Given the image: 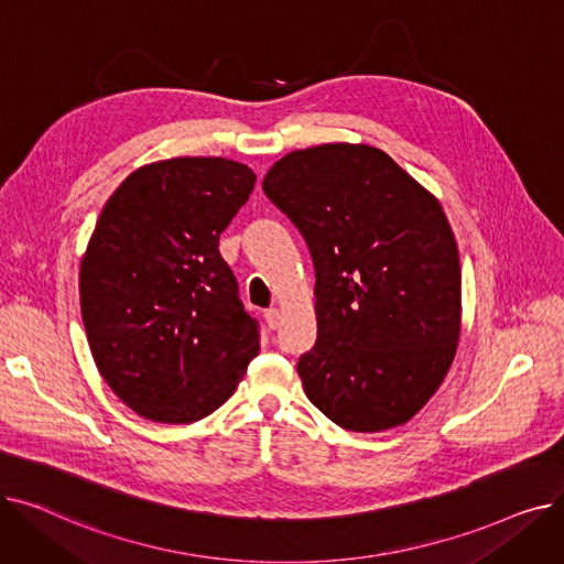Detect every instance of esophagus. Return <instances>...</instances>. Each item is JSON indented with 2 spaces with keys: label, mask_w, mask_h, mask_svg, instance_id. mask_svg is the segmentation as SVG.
<instances>
[{
  "label": "esophagus",
  "mask_w": 564,
  "mask_h": 564,
  "mask_svg": "<svg viewBox=\"0 0 564 564\" xmlns=\"http://www.w3.org/2000/svg\"><path fill=\"white\" fill-rule=\"evenodd\" d=\"M264 322H267V327H270V329H276L279 322H281V311L279 308H267L264 311Z\"/></svg>",
  "instance_id": "obj_1"
}]
</instances>
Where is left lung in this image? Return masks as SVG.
<instances>
[{
  "label": "left lung",
  "instance_id": "obj_1",
  "mask_svg": "<svg viewBox=\"0 0 564 564\" xmlns=\"http://www.w3.org/2000/svg\"><path fill=\"white\" fill-rule=\"evenodd\" d=\"M262 192L315 267L317 340L297 364L308 400L351 432L404 425L459 340V251L441 203L366 143L292 151Z\"/></svg>",
  "mask_w": 564,
  "mask_h": 564
}]
</instances>
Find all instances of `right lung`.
<instances>
[{
	"label": "right lung",
	"mask_w": 564,
	"mask_h": 564,
	"mask_svg": "<svg viewBox=\"0 0 564 564\" xmlns=\"http://www.w3.org/2000/svg\"><path fill=\"white\" fill-rule=\"evenodd\" d=\"M256 173L226 158H173L130 173L98 217L79 267L88 345L139 416L187 425L237 389L260 349L219 235Z\"/></svg>",
	"instance_id": "obj_1"
}]
</instances>
